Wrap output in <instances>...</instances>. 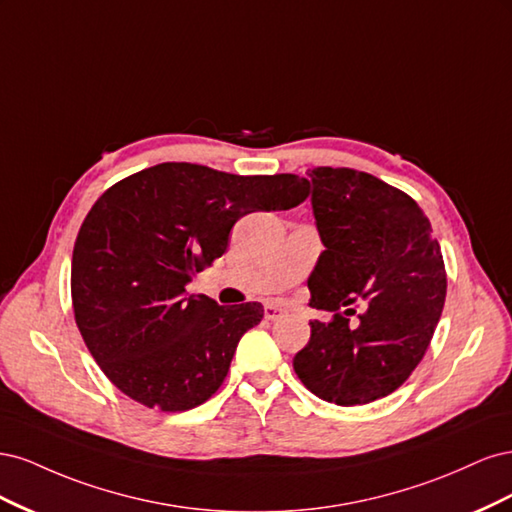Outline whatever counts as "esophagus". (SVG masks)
<instances>
[{
  "mask_svg": "<svg viewBox=\"0 0 512 512\" xmlns=\"http://www.w3.org/2000/svg\"><path fill=\"white\" fill-rule=\"evenodd\" d=\"M282 316H284V309L282 307H277L273 303L265 305V318L267 320H277V318H282Z\"/></svg>",
  "mask_w": 512,
  "mask_h": 512,
  "instance_id": "obj_1",
  "label": "esophagus"
}]
</instances>
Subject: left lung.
Instances as JSON below:
<instances>
[{
    "label": "left lung",
    "mask_w": 512,
    "mask_h": 512,
    "mask_svg": "<svg viewBox=\"0 0 512 512\" xmlns=\"http://www.w3.org/2000/svg\"><path fill=\"white\" fill-rule=\"evenodd\" d=\"M309 177L324 243L309 305L335 314L309 322L292 367L316 397L363 406L397 391L423 361L446 299L442 250L406 192L354 168L318 166ZM356 300L368 309L350 325L338 309Z\"/></svg>",
    "instance_id": "8db88e82"
}]
</instances>
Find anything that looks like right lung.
<instances>
[{
  "label": "right lung",
  "instance_id": "right-lung-1",
  "mask_svg": "<svg viewBox=\"0 0 512 512\" xmlns=\"http://www.w3.org/2000/svg\"><path fill=\"white\" fill-rule=\"evenodd\" d=\"M307 196L299 175L243 177L190 162L111 185L79 230L70 275L76 327L106 378L162 412L205 404L265 309L188 297L185 284L226 252L243 215L286 211Z\"/></svg>",
  "mask_w": 512,
  "mask_h": 512
}]
</instances>
